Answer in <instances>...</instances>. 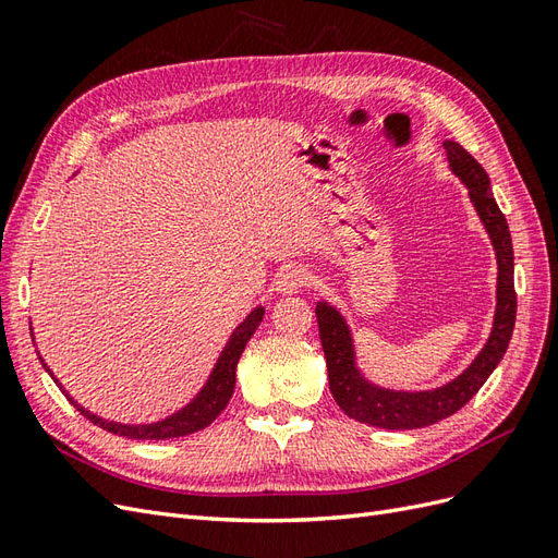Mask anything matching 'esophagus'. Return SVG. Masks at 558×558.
<instances>
[{
    "mask_svg": "<svg viewBox=\"0 0 558 558\" xmlns=\"http://www.w3.org/2000/svg\"><path fill=\"white\" fill-rule=\"evenodd\" d=\"M311 282V274L304 268V266H296V264H290V266H282L278 270L276 276V290L280 294H294L299 290H304L306 284Z\"/></svg>",
    "mask_w": 558,
    "mask_h": 558,
    "instance_id": "obj_1",
    "label": "esophagus"
}]
</instances>
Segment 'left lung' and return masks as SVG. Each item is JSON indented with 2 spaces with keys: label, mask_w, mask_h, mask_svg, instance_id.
<instances>
[{
  "label": "left lung",
  "mask_w": 558,
  "mask_h": 558,
  "mask_svg": "<svg viewBox=\"0 0 558 558\" xmlns=\"http://www.w3.org/2000/svg\"><path fill=\"white\" fill-rule=\"evenodd\" d=\"M454 177L466 185L469 199L490 235L497 259V306L493 330L485 347L462 375L432 391H393L367 381L355 365L353 337L341 313L327 302L316 304L320 344L327 361V379L337 405L351 420L379 428H422L454 415L493 375L507 353L517 323V292H513V247L505 214L499 211L485 169L460 143L442 141Z\"/></svg>",
  "instance_id": "1"
}]
</instances>
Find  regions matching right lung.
I'll return each mask as SVG.
<instances>
[{"label": "right lung", "mask_w": 558, "mask_h": 558, "mask_svg": "<svg viewBox=\"0 0 558 558\" xmlns=\"http://www.w3.org/2000/svg\"><path fill=\"white\" fill-rule=\"evenodd\" d=\"M262 320H264V306H256L250 313V316L235 327L231 339L226 341L221 355L217 359V363H214L211 375L207 377L205 387L197 391V396L193 398V401L189 405H183L181 410H177L174 415H169V417H165L160 422H150V424L110 422V420H104V417L94 415V412H89V410H84L75 401V398L61 387L59 379H56L51 369L47 367V363L41 361V355L39 353L37 355H39V361H41V365H45L47 373L51 375V379L59 384L68 401L80 410V415H84L89 422H94L96 426L106 428V432H110V434H118V436H124V438H136V440L179 438V436H189V434L199 432V428L209 426L214 420L221 415V410L228 405V401H231L233 389H235V367H238L240 355H242V351H245L247 341L252 339V335L256 332V327H259ZM31 330H33V327H31Z\"/></svg>", "instance_id": "obj_1"}]
</instances>
